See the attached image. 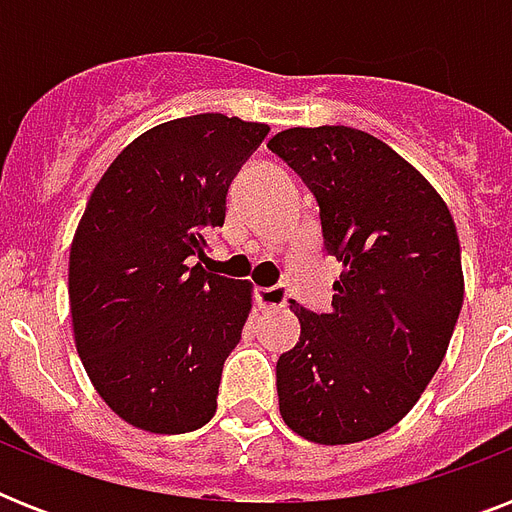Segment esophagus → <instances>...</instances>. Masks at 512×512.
I'll list each match as a JSON object with an SVG mask.
<instances>
[{"label":"esophagus","instance_id":"esophagus-1","mask_svg":"<svg viewBox=\"0 0 512 512\" xmlns=\"http://www.w3.org/2000/svg\"><path fill=\"white\" fill-rule=\"evenodd\" d=\"M257 300H260V305H265V308H284L289 300V292L287 287H268V289H257Z\"/></svg>","mask_w":512,"mask_h":512}]
</instances>
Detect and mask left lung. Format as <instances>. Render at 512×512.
Instances as JSON below:
<instances>
[{
    "label": "left lung",
    "mask_w": 512,
    "mask_h": 512,
    "mask_svg": "<svg viewBox=\"0 0 512 512\" xmlns=\"http://www.w3.org/2000/svg\"><path fill=\"white\" fill-rule=\"evenodd\" d=\"M268 148L303 177L342 263L332 311L292 303L300 342L276 364L279 412L313 444L385 433L433 380L460 316V239L433 185L353 127H292Z\"/></svg>",
    "instance_id": "8db88e82"
}]
</instances>
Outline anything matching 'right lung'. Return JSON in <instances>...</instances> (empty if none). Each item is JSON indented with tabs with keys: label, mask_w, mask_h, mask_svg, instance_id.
Returning <instances> with one entry per match:
<instances>
[{
	"label": "right lung",
	"mask_w": 512,
	"mask_h": 512,
	"mask_svg": "<svg viewBox=\"0 0 512 512\" xmlns=\"http://www.w3.org/2000/svg\"><path fill=\"white\" fill-rule=\"evenodd\" d=\"M268 124L196 114L135 138L90 193L68 257L74 342L98 396L148 433L212 420L252 284L207 273V233L225 223L233 175Z\"/></svg>",
	"instance_id": "1"
}]
</instances>
